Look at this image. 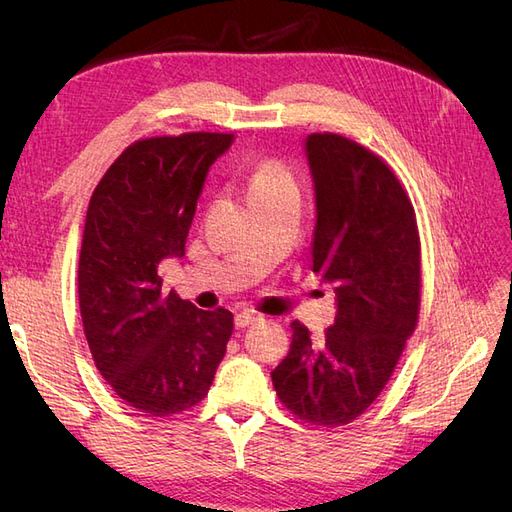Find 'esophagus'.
<instances>
[{
    "label": "esophagus",
    "mask_w": 512,
    "mask_h": 512,
    "mask_svg": "<svg viewBox=\"0 0 512 512\" xmlns=\"http://www.w3.org/2000/svg\"><path fill=\"white\" fill-rule=\"evenodd\" d=\"M258 320H260V316H256L254 312H241V314L235 316V327L237 329H247L250 324H254Z\"/></svg>",
    "instance_id": "obj_1"
}]
</instances>
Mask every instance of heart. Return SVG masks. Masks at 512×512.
I'll use <instances>...</instances> for the list:
<instances>
[{
    "label": "heart",
    "instance_id": "heart-1",
    "mask_svg": "<svg viewBox=\"0 0 512 512\" xmlns=\"http://www.w3.org/2000/svg\"><path fill=\"white\" fill-rule=\"evenodd\" d=\"M284 190H294V179L290 170L282 162L265 160L254 168V173L250 177L252 198L260 194H273V192H284Z\"/></svg>",
    "mask_w": 512,
    "mask_h": 512
}]
</instances>
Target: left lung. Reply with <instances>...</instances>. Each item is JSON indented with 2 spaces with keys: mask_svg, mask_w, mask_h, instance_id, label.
Returning <instances> with one entry per match:
<instances>
[{
  "mask_svg": "<svg viewBox=\"0 0 512 512\" xmlns=\"http://www.w3.org/2000/svg\"><path fill=\"white\" fill-rule=\"evenodd\" d=\"M303 147L316 192L312 269L335 286V322L312 339L294 320L271 380L303 421L339 427L374 404L414 333L421 243L410 198L378 156L339 134Z\"/></svg>",
  "mask_w": 512,
  "mask_h": 512,
  "instance_id": "1",
  "label": "left lung"
}]
</instances>
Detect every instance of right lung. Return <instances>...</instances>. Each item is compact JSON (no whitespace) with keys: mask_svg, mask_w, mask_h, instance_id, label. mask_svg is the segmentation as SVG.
Wrapping results in <instances>:
<instances>
[{"mask_svg":"<svg viewBox=\"0 0 512 512\" xmlns=\"http://www.w3.org/2000/svg\"><path fill=\"white\" fill-rule=\"evenodd\" d=\"M235 136L192 132L136 141L91 194L79 305L96 367L128 406L173 416L209 393L232 335L228 309L205 312L162 290L160 262L183 258L211 164Z\"/></svg>","mask_w":512,"mask_h":512,"instance_id":"add662e5","label":"right lung"}]
</instances>
